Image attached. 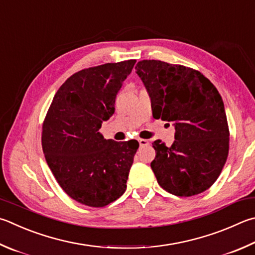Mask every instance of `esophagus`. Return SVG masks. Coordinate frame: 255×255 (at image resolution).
<instances>
[{"instance_id": "obj_1", "label": "esophagus", "mask_w": 255, "mask_h": 255, "mask_svg": "<svg viewBox=\"0 0 255 255\" xmlns=\"http://www.w3.org/2000/svg\"><path fill=\"white\" fill-rule=\"evenodd\" d=\"M138 142H139V145L142 147V146H147L149 145V141H148L147 139H138Z\"/></svg>"}]
</instances>
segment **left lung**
<instances>
[{"label":"left lung","instance_id":"8db88e82","mask_svg":"<svg viewBox=\"0 0 255 255\" xmlns=\"http://www.w3.org/2000/svg\"><path fill=\"white\" fill-rule=\"evenodd\" d=\"M135 69L149 95L152 117L175 127L172 146L152 142L150 167L157 182L176 196L203 193L215 183L229 154L221 95L201 72L179 64L142 60Z\"/></svg>","mask_w":255,"mask_h":255}]
</instances>
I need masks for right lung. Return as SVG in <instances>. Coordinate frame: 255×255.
I'll return each mask as SVG.
<instances>
[{"label":"right lung","mask_w":255,"mask_h":255,"mask_svg":"<svg viewBox=\"0 0 255 255\" xmlns=\"http://www.w3.org/2000/svg\"><path fill=\"white\" fill-rule=\"evenodd\" d=\"M136 60L83 69L59 88L42 127L45 160L60 186L83 205L103 207L127 187L137 140L105 139L101 124Z\"/></svg>","instance_id":"obj_1"}]
</instances>
